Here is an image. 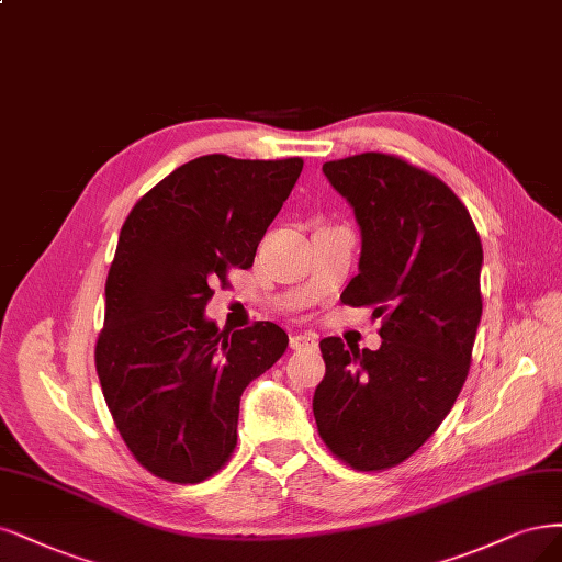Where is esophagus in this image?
Here are the masks:
<instances>
[{"instance_id":"34e87169","label":"esophagus","mask_w":562,"mask_h":562,"mask_svg":"<svg viewBox=\"0 0 562 562\" xmlns=\"http://www.w3.org/2000/svg\"><path fill=\"white\" fill-rule=\"evenodd\" d=\"M290 348H293V351H316L318 348V339H316V335H293L290 337Z\"/></svg>"}]
</instances>
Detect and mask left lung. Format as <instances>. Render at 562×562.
Segmentation results:
<instances>
[{"mask_svg": "<svg viewBox=\"0 0 562 562\" xmlns=\"http://www.w3.org/2000/svg\"><path fill=\"white\" fill-rule=\"evenodd\" d=\"M362 235L348 306L383 316L381 348L325 337L318 435L346 465L379 472L416 453L468 379L481 321L479 232L456 192L402 158L360 153L323 165Z\"/></svg>", "mask_w": 562, "mask_h": 562, "instance_id": "obj_1", "label": "left lung"}]
</instances>
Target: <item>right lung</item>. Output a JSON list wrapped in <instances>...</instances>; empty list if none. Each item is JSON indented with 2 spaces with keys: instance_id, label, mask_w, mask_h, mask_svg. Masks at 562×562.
<instances>
[{
  "instance_id": "1",
  "label": "right lung",
  "mask_w": 562,
  "mask_h": 562,
  "mask_svg": "<svg viewBox=\"0 0 562 562\" xmlns=\"http://www.w3.org/2000/svg\"><path fill=\"white\" fill-rule=\"evenodd\" d=\"M302 165L202 156L150 188L123 223L94 364L127 449L165 481L200 483L225 465L244 389L285 351L277 323L218 330L204 306L232 267L254 265Z\"/></svg>"
}]
</instances>
